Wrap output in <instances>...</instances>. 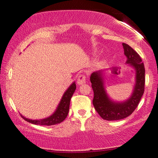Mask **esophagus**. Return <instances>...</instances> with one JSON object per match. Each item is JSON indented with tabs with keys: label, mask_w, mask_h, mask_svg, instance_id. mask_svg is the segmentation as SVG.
Here are the masks:
<instances>
[{
	"label": "esophagus",
	"mask_w": 158,
	"mask_h": 158,
	"mask_svg": "<svg viewBox=\"0 0 158 158\" xmlns=\"http://www.w3.org/2000/svg\"><path fill=\"white\" fill-rule=\"evenodd\" d=\"M77 83L78 85H81L86 83V76L84 74H80L78 77H77Z\"/></svg>",
	"instance_id": "34e87169"
}]
</instances>
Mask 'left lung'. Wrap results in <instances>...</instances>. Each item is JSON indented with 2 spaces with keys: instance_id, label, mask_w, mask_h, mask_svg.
<instances>
[{
  "instance_id": "1",
  "label": "left lung",
  "mask_w": 158,
  "mask_h": 158,
  "mask_svg": "<svg viewBox=\"0 0 158 158\" xmlns=\"http://www.w3.org/2000/svg\"><path fill=\"white\" fill-rule=\"evenodd\" d=\"M125 55L127 56V63L136 69V85L131 97L123 103L111 102L106 94L103 86V81L100 72H94L91 74L94 97L93 104L95 110L103 119L108 121L119 120L127 117L135 110L145 89V67L140 56L127 44L122 43Z\"/></svg>"
}]
</instances>
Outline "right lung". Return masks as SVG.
Wrapping results in <instances>:
<instances>
[{
  "label": "right lung",
  "mask_w": 158,
  "mask_h": 158,
  "mask_svg": "<svg viewBox=\"0 0 158 158\" xmlns=\"http://www.w3.org/2000/svg\"><path fill=\"white\" fill-rule=\"evenodd\" d=\"M76 89V84L73 83L69 88L66 90V92L63 95V98L61 99L59 106H58L56 110L54 112L52 116L50 117L44 118V119L40 120H32L29 118H24L22 116V117L24 118L27 122L30 123L34 124V125H54L59 124L60 122L64 121L65 118L67 117L69 110V105H70V100L72 98V95L74 93Z\"/></svg>",
  "instance_id": "add662e5"
}]
</instances>
